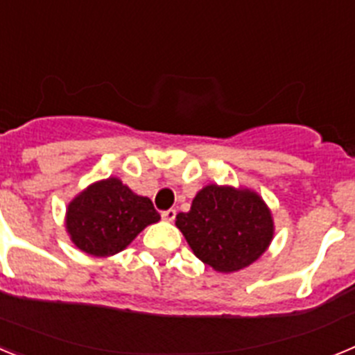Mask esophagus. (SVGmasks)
Masks as SVG:
<instances>
[{"label":"esophagus","instance_id":"obj_1","mask_svg":"<svg viewBox=\"0 0 355 355\" xmlns=\"http://www.w3.org/2000/svg\"><path fill=\"white\" fill-rule=\"evenodd\" d=\"M162 218L163 220H167V222H172L175 218V209H165V211H162Z\"/></svg>","mask_w":355,"mask_h":355}]
</instances>
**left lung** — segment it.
Here are the masks:
<instances>
[{"label": "left lung", "instance_id": "1", "mask_svg": "<svg viewBox=\"0 0 355 355\" xmlns=\"http://www.w3.org/2000/svg\"><path fill=\"white\" fill-rule=\"evenodd\" d=\"M175 225L200 261L218 272L249 266L270 245L272 215L250 190L208 184L196 196L188 213Z\"/></svg>", "mask_w": 355, "mask_h": 355}]
</instances>
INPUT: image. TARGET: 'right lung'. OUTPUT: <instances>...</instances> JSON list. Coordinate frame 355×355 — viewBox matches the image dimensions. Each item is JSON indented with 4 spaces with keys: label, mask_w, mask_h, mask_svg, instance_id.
<instances>
[{
    "label": "right lung",
    "mask_w": 355,
    "mask_h": 355,
    "mask_svg": "<svg viewBox=\"0 0 355 355\" xmlns=\"http://www.w3.org/2000/svg\"><path fill=\"white\" fill-rule=\"evenodd\" d=\"M158 220L149 197L135 196L117 178H110L72 200L65 225L78 249L103 258L121 252L146 225Z\"/></svg>",
    "instance_id": "add662e5"
}]
</instances>
